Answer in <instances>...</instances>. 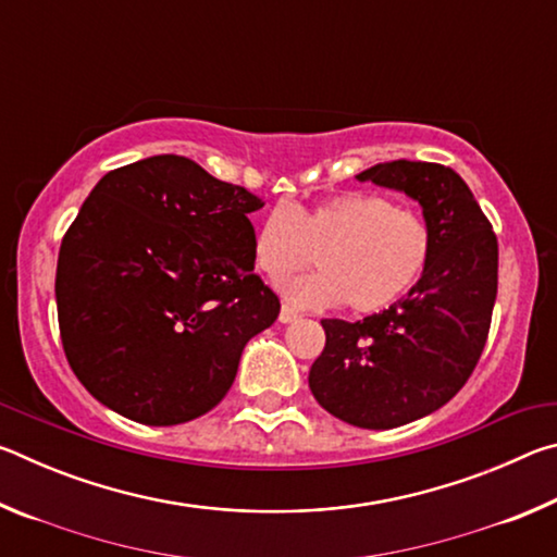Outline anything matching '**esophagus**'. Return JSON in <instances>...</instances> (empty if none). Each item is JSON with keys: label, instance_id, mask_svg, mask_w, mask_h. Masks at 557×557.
Here are the masks:
<instances>
[{"label": "esophagus", "instance_id": "1", "mask_svg": "<svg viewBox=\"0 0 557 557\" xmlns=\"http://www.w3.org/2000/svg\"><path fill=\"white\" fill-rule=\"evenodd\" d=\"M299 319V312L292 305H282V309H280V322L282 324H289V322H297Z\"/></svg>", "mask_w": 557, "mask_h": 557}]
</instances>
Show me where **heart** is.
I'll return each mask as SVG.
<instances>
[{
	"instance_id": "1",
	"label": "heart",
	"mask_w": 557,
	"mask_h": 557,
	"mask_svg": "<svg viewBox=\"0 0 557 557\" xmlns=\"http://www.w3.org/2000/svg\"><path fill=\"white\" fill-rule=\"evenodd\" d=\"M314 252L319 272L287 282V299L305 307L344 301L354 314H375L425 275L432 231L385 196L346 191L309 206L280 203L252 238V262L270 282L309 268Z\"/></svg>"
}]
</instances>
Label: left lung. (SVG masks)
<instances>
[{
  "label": "left lung",
  "instance_id": "left-lung-1",
  "mask_svg": "<svg viewBox=\"0 0 557 557\" xmlns=\"http://www.w3.org/2000/svg\"><path fill=\"white\" fill-rule=\"evenodd\" d=\"M358 178L420 201L432 258L398 305L358 322L322 319L326 344L309 388L348 425L391 430L442 408L476 369L496 301L498 243L455 169L398 159Z\"/></svg>",
  "mask_w": 557,
  "mask_h": 557
}]
</instances>
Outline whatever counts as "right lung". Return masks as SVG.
<instances>
[{"label": "right lung", "instance_id": "1", "mask_svg": "<svg viewBox=\"0 0 557 557\" xmlns=\"http://www.w3.org/2000/svg\"><path fill=\"white\" fill-rule=\"evenodd\" d=\"M260 196L186 157L112 169L63 235L55 305L65 358L92 398L143 425L223 400L280 297L252 270Z\"/></svg>", "mask_w": 557, "mask_h": 557}]
</instances>
